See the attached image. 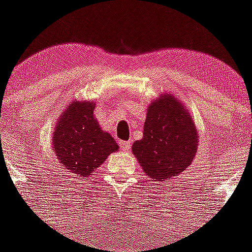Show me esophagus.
<instances>
[{"label":"esophagus","instance_id":"esophagus-1","mask_svg":"<svg viewBox=\"0 0 252 252\" xmlns=\"http://www.w3.org/2000/svg\"><path fill=\"white\" fill-rule=\"evenodd\" d=\"M119 147H121V150L124 151V152H128V151L130 150L131 144L129 141H119Z\"/></svg>","mask_w":252,"mask_h":252}]
</instances>
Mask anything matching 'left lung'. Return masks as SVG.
Masks as SVG:
<instances>
[{"mask_svg":"<svg viewBox=\"0 0 252 252\" xmlns=\"http://www.w3.org/2000/svg\"><path fill=\"white\" fill-rule=\"evenodd\" d=\"M198 139L197 126L185 105L163 93L147 107L144 136L133 144V153L152 181H165L192 164Z\"/></svg>","mask_w":252,"mask_h":252,"instance_id":"1","label":"left lung"}]
</instances>
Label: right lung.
Here are the masks:
<instances>
[{
    "instance_id": "add662e5",
    "label": "right lung",
    "mask_w": 252,
    "mask_h": 252,
    "mask_svg": "<svg viewBox=\"0 0 252 252\" xmlns=\"http://www.w3.org/2000/svg\"><path fill=\"white\" fill-rule=\"evenodd\" d=\"M95 102L73 100L66 106L53 134V152L68 170L91 177L111 153L119 150L117 142L102 130L94 117Z\"/></svg>"
}]
</instances>
